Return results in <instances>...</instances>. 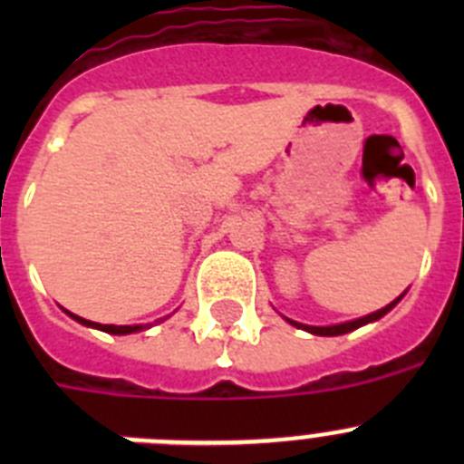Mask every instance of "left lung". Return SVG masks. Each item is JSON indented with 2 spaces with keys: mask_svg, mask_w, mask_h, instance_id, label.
<instances>
[{
  "mask_svg": "<svg viewBox=\"0 0 464 464\" xmlns=\"http://www.w3.org/2000/svg\"><path fill=\"white\" fill-rule=\"evenodd\" d=\"M404 295H407V293H401L400 297H397V299H392L391 304H388V306H383V309H379V311H374V314H370V315H362V318H355V321L337 323V325H304V323L290 321V318H285V315H283V318H285V321H288L290 325L299 327V330H306V332H311V334H318V337H339V334H346V332H353V330H358V327L367 325V323H374V321H379V318H383V315L388 314V311H391L392 306H395L397 302H400V299L404 297Z\"/></svg>",
  "mask_w": 464,
  "mask_h": 464,
  "instance_id": "left-lung-1",
  "label": "left lung"
}]
</instances>
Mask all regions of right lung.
<instances>
[{"instance_id":"add662e5","label":"right lung","mask_w":464,"mask_h":464,"mask_svg":"<svg viewBox=\"0 0 464 464\" xmlns=\"http://www.w3.org/2000/svg\"><path fill=\"white\" fill-rule=\"evenodd\" d=\"M64 311H67V309H64ZM67 315H72L73 321L81 323V325L94 327V330H102V332H109V334H132V332H141V330H146V327H149V325H102V323L85 321V318L72 314V311H67Z\"/></svg>"}]
</instances>
